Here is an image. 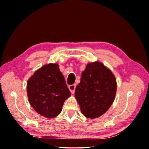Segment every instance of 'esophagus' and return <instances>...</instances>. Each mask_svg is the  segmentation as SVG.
I'll return each instance as SVG.
<instances>
[{
	"label": "esophagus",
	"instance_id": "1",
	"mask_svg": "<svg viewBox=\"0 0 149 149\" xmlns=\"http://www.w3.org/2000/svg\"><path fill=\"white\" fill-rule=\"evenodd\" d=\"M75 84H73V85H70L69 86V89H70V92L72 94H74L75 92Z\"/></svg>",
	"mask_w": 149,
	"mask_h": 149
}]
</instances>
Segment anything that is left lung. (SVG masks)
<instances>
[{
  "label": "left lung",
  "mask_w": 149,
  "mask_h": 149,
  "mask_svg": "<svg viewBox=\"0 0 149 149\" xmlns=\"http://www.w3.org/2000/svg\"><path fill=\"white\" fill-rule=\"evenodd\" d=\"M116 88V78L109 69L99 61L88 63L75 91L82 114L91 119L104 114L114 100Z\"/></svg>",
  "instance_id": "left-lung-1"
}]
</instances>
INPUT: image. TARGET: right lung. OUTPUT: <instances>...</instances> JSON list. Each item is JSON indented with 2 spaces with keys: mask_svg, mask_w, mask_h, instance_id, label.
<instances>
[{
  "mask_svg": "<svg viewBox=\"0 0 149 149\" xmlns=\"http://www.w3.org/2000/svg\"><path fill=\"white\" fill-rule=\"evenodd\" d=\"M26 92L34 110L47 118L60 114L64 102L71 96L57 63H49L37 70L28 79Z\"/></svg>",
  "mask_w": 149,
  "mask_h": 149,
  "instance_id": "obj_1",
  "label": "right lung"
}]
</instances>
